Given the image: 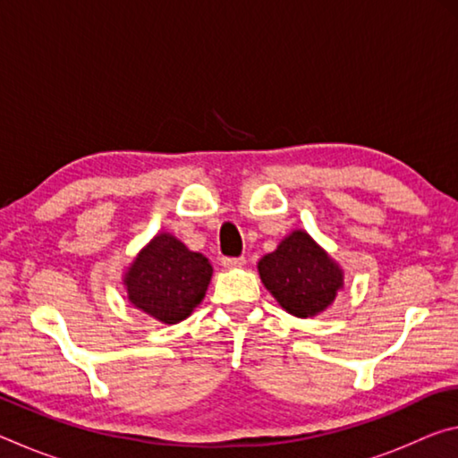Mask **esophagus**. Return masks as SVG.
<instances>
[{"label": "esophagus", "instance_id": "34e87169", "mask_svg": "<svg viewBox=\"0 0 458 458\" xmlns=\"http://www.w3.org/2000/svg\"><path fill=\"white\" fill-rule=\"evenodd\" d=\"M246 265V259L244 257H238V259H232V257H226L222 259V267L224 268H240Z\"/></svg>", "mask_w": 458, "mask_h": 458}]
</instances>
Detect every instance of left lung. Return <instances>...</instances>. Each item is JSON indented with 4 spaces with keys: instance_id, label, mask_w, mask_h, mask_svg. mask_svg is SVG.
Segmentation results:
<instances>
[{
    "instance_id": "obj_1",
    "label": "left lung",
    "mask_w": 458,
    "mask_h": 458,
    "mask_svg": "<svg viewBox=\"0 0 458 458\" xmlns=\"http://www.w3.org/2000/svg\"><path fill=\"white\" fill-rule=\"evenodd\" d=\"M260 281L286 313L315 317L344 289V270L305 230H294L259 262Z\"/></svg>"
}]
</instances>
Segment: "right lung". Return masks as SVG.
I'll list each match as a JSON object with an SVG mask.
<instances>
[{
  "instance_id": "obj_1",
  "label": "right lung",
  "mask_w": 458,
  "mask_h": 458,
  "mask_svg": "<svg viewBox=\"0 0 458 458\" xmlns=\"http://www.w3.org/2000/svg\"><path fill=\"white\" fill-rule=\"evenodd\" d=\"M210 278L212 265L204 254L191 252L175 236L161 232L131 262L123 284L131 305L174 325L201 303Z\"/></svg>"
}]
</instances>
